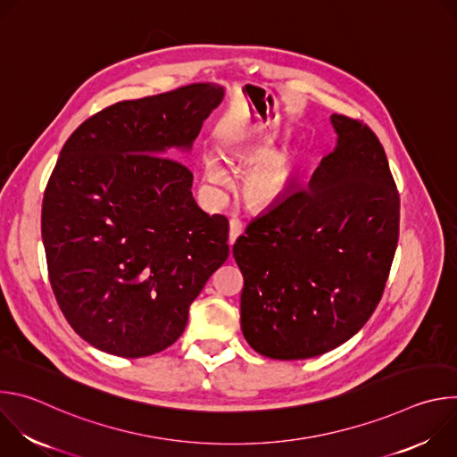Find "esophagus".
Segmentation results:
<instances>
[{"instance_id": "1", "label": "esophagus", "mask_w": 457, "mask_h": 457, "mask_svg": "<svg viewBox=\"0 0 457 457\" xmlns=\"http://www.w3.org/2000/svg\"><path fill=\"white\" fill-rule=\"evenodd\" d=\"M242 235V222L238 219H231L229 220V245L235 244V240Z\"/></svg>"}]
</instances>
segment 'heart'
Instances as JSON below:
<instances>
[{
	"label": "heart",
	"instance_id": "obj_1",
	"mask_svg": "<svg viewBox=\"0 0 457 457\" xmlns=\"http://www.w3.org/2000/svg\"><path fill=\"white\" fill-rule=\"evenodd\" d=\"M253 157L268 155L266 148H253ZM204 175L212 184H226L228 171L215 155H208L204 161ZM293 180V164L287 157L275 155L256 162L242 180L244 197L256 206H268L277 203L287 191Z\"/></svg>",
	"mask_w": 457,
	"mask_h": 457
}]
</instances>
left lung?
Wrapping results in <instances>:
<instances>
[{
	"instance_id": "8db88e82",
	"label": "left lung",
	"mask_w": 457,
	"mask_h": 457,
	"mask_svg": "<svg viewBox=\"0 0 457 457\" xmlns=\"http://www.w3.org/2000/svg\"><path fill=\"white\" fill-rule=\"evenodd\" d=\"M338 134L305 187H293L233 245L240 325L273 360H303L353 338L378 307L400 237V193L372 129L331 115Z\"/></svg>"
}]
</instances>
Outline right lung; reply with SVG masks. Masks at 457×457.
Wrapping results in <instances>:
<instances>
[{"label": "right lung", "instance_id": "1", "mask_svg": "<svg viewBox=\"0 0 457 457\" xmlns=\"http://www.w3.org/2000/svg\"><path fill=\"white\" fill-rule=\"evenodd\" d=\"M224 88L193 83L115 103L64 143L48 179L41 235L52 291L99 351L143 358L179 340L187 309L226 262L228 219L204 213L189 150Z\"/></svg>", "mask_w": 457, "mask_h": 457}]
</instances>
